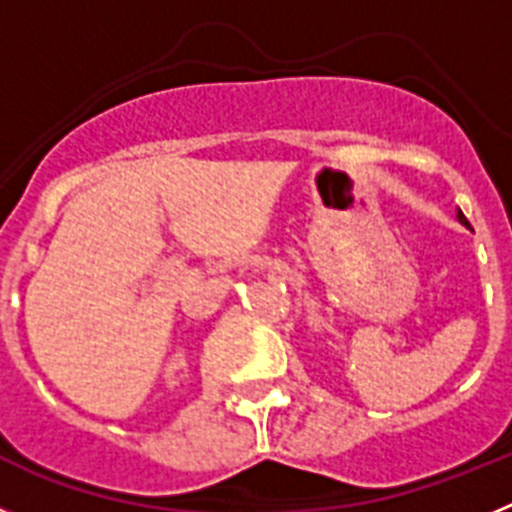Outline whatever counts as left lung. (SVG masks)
<instances>
[{
  "label": "left lung",
  "mask_w": 512,
  "mask_h": 512,
  "mask_svg": "<svg viewBox=\"0 0 512 512\" xmlns=\"http://www.w3.org/2000/svg\"><path fill=\"white\" fill-rule=\"evenodd\" d=\"M456 217H459V223H461V225H469V220H467V217H464V212H461V210L456 212Z\"/></svg>",
  "instance_id": "obj_1"
}]
</instances>
